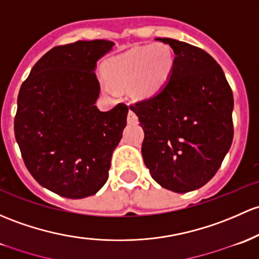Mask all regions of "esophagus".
Wrapping results in <instances>:
<instances>
[{
	"mask_svg": "<svg viewBox=\"0 0 259 259\" xmlns=\"http://www.w3.org/2000/svg\"><path fill=\"white\" fill-rule=\"evenodd\" d=\"M127 122H129V124H138V116L132 109L129 110V114H127Z\"/></svg>",
	"mask_w": 259,
	"mask_h": 259,
	"instance_id": "1",
	"label": "esophagus"
}]
</instances>
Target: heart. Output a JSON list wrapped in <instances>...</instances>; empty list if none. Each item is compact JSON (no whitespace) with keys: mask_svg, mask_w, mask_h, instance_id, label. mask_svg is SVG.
<instances>
[{"mask_svg":"<svg viewBox=\"0 0 259 259\" xmlns=\"http://www.w3.org/2000/svg\"><path fill=\"white\" fill-rule=\"evenodd\" d=\"M174 67L172 50L165 43H154L107 59L103 64V73L113 87L130 84L135 97L146 99L159 93L167 84ZM107 89L110 91V87Z\"/></svg>","mask_w":259,"mask_h":259,"instance_id":"b5f03b06","label":"heart"}]
</instances>
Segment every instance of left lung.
Segmentation results:
<instances>
[{"label": "left lung", "mask_w": 259, "mask_h": 259, "mask_svg": "<svg viewBox=\"0 0 259 259\" xmlns=\"http://www.w3.org/2000/svg\"><path fill=\"white\" fill-rule=\"evenodd\" d=\"M175 53L167 84L132 105L145 133L141 154L151 178L185 194L214 176L233 139V94L222 68L201 48L156 38Z\"/></svg>", "instance_id": "obj_1"}]
</instances>
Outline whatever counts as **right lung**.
Wrapping results in <instances>:
<instances>
[{"mask_svg": "<svg viewBox=\"0 0 259 259\" xmlns=\"http://www.w3.org/2000/svg\"><path fill=\"white\" fill-rule=\"evenodd\" d=\"M114 45L95 39L52 48L21 85L16 141L34 180L62 197H88L104 186L126 126V105H95L97 63Z\"/></svg>", "mask_w": 259, "mask_h": 259, "instance_id": "add662e5", "label": "right lung"}]
</instances>
